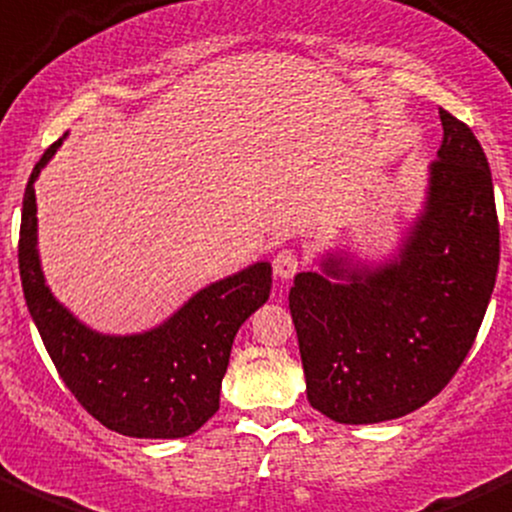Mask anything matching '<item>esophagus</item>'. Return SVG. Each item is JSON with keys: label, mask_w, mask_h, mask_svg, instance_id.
Here are the masks:
<instances>
[{"label": "esophagus", "mask_w": 512, "mask_h": 512, "mask_svg": "<svg viewBox=\"0 0 512 512\" xmlns=\"http://www.w3.org/2000/svg\"><path fill=\"white\" fill-rule=\"evenodd\" d=\"M300 265H302L300 255H297L292 247H282V250L275 255V260H272L275 275L280 277V280H290V277L300 270Z\"/></svg>", "instance_id": "obj_1"}]
</instances>
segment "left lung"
<instances>
[{"label": "left lung", "instance_id": "left-lung-1", "mask_svg": "<svg viewBox=\"0 0 512 512\" xmlns=\"http://www.w3.org/2000/svg\"><path fill=\"white\" fill-rule=\"evenodd\" d=\"M443 142L423 217L400 260L350 282L300 272L290 312L307 400L335 423L395 420L453 380L473 347L500 262L488 157L468 124L440 109ZM327 275L345 272L327 265Z\"/></svg>", "mask_w": 512, "mask_h": 512}]
</instances>
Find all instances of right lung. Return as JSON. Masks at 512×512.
I'll use <instances>...</instances> for the list:
<instances>
[{
    "label": "right lung",
    "instance_id": "right-lung-1",
    "mask_svg": "<svg viewBox=\"0 0 512 512\" xmlns=\"http://www.w3.org/2000/svg\"><path fill=\"white\" fill-rule=\"evenodd\" d=\"M62 140L34 165L22 202L19 277L29 315L59 377L104 428L130 438H185L220 410L232 340L270 297L267 262L197 292L165 325L145 335L107 337L87 330L44 285L37 255L34 180Z\"/></svg>",
    "mask_w": 512,
    "mask_h": 512
}]
</instances>
